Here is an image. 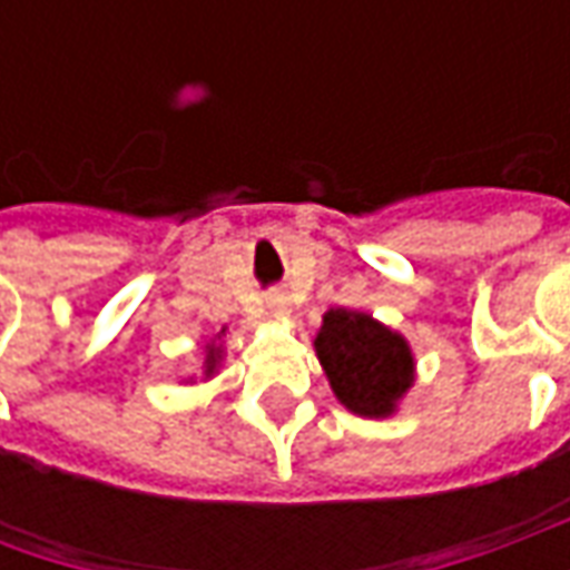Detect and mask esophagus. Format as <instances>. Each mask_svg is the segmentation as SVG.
<instances>
[{"instance_id":"34e87169","label":"esophagus","mask_w":570,"mask_h":570,"mask_svg":"<svg viewBox=\"0 0 570 570\" xmlns=\"http://www.w3.org/2000/svg\"><path fill=\"white\" fill-rule=\"evenodd\" d=\"M265 302H268V308H272V314H289V296L286 293H281V289H274V293H268L265 296Z\"/></svg>"}]
</instances>
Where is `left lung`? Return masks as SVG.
<instances>
[{
    "label": "left lung",
    "mask_w": 570,
    "mask_h": 570,
    "mask_svg": "<svg viewBox=\"0 0 570 570\" xmlns=\"http://www.w3.org/2000/svg\"><path fill=\"white\" fill-rule=\"evenodd\" d=\"M314 351L335 400L360 419H391L415 384L409 342L366 311H326Z\"/></svg>",
    "instance_id": "left-lung-1"
}]
</instances>
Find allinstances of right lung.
Wrapping results in <instances>:
<instances>
[{"label":"right lung","instance_id":"obj_1","mask_svg":"<svg viewBox=\"0 0 570 570\" xmlns=\"http://www.w3.org/2000/svg\"><path fill=\"white\" fill-rule=\"evenodd\" d=\"M228 333V326H223L219 333L213 335L210 342L204 345V379H213L216 370H219V363H223V354H225V345H223V335Z\"/></svg>","mask_w":570,"mask_h":570}]
</instances>
